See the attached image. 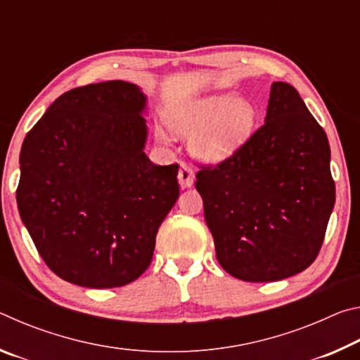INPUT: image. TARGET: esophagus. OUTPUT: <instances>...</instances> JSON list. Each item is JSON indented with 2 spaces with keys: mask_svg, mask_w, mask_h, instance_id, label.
Wrapping results in <instances>:
<instances>
[{
  "mask_svg": "<svg viewBox=\"0 0 360 360\" xmlns=\"http://www.w3.org/2000/svg\"><path fill=\"white\" fill-rule=\"evenodd\" d=\"M178 179H179V186L182 188H187L193 184L195 181V173L193 169L187 165V163H182L178 173Z\"/></svg>",
  "mask_w": 360,
  "mask_h": 360,
  "instance_id": "obj_1",
  "label": "esophagus"
}]
</instances>
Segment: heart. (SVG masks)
<instances>
[{"label": "heart", "instance_id": "obj_1", "mask_svg": "<svg viewBox=\"0 0 360 360\" xmlns=\"http://www.w3.org/2000/svg\"><path fill=\"white\" fill-rule=\"evenodd\" d=\"M257 109L233 92H217L181 101L168 111L167 124L178 136L191 139L193 155L206 162H222L236 154L251 138ZM157 138L167 141L158 129Z\"/></svg>", "mask_w": 360, "mask_h": 360}]
</instances>
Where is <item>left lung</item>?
I'll use <instances>...</instances> for the list:
<instances>
[{"mask_svg":"<svg viewBox=\"0 0 360 360\" xmlns=\"http://www.w3.org/2000/svg\"><path fill=\"white\" fill-rule=\"evenodd\" d=\"M219 264L248 283L313 264L335 205L326 131L290 84L273 82L265 124L195 182Z\"/></svg>","mask_w":360,"mask_h":360,"instance_id":"8db88e82","label":"left lung"}]
</instances>
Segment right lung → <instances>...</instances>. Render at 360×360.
I'll use <instances>...</instances> for the list:
<instances>
[{"mask_svg": "<svg viewBox=\"0 0 360 360\" xmlns=\"http://www.w3.org/2000/svg\"><path fill=\"white\" fill-rule=\"evenodd\" d=\"M146 106L135 84H90L58 96L23 139L22 222L65 281L120 288L150 265L158 227L179 197V167L144 154Z\"/></svg>", "mask_w": 360, "mask_h": 360, "instance_id": "add662e5", "label": "right lung"}]
</instances>
